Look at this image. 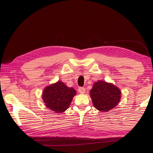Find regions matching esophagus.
<instances>
[{
    "label": "esophagus",
    "mask_w": 153,
    "mask_h": 153,
    "mask_svg": "<svg viewBox=\"0 0 153 153\" xmlns=\"http://www.w3.org/2000/svg\"><path fill=\"white\" fill-rule=\"evenodd\" d=\"M78 92H80V93H81V94H83V93H85V89L84 87H79L78 88Z\"/></svg>",
    "instance_id": "esophagus-1"
}]
</instances>
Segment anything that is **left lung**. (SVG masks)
<instances>
[{
  "mask_svg": "<svg viewBox=\"0 0 153 153\" xmlns=\"http://www.w3.org/2000/svg\"><path fill=\"white\" fill-rule=\"evenodd\" d=\"M90 94L95 108L101 112H107L118 104L121 92L113 84L100 80L94 84Z\"/></svg>",
  "mask_w": 153,
  "mask_h": 153,
  "instance_id": "obj_1",
  "label": "left lung"
}]
</instances>
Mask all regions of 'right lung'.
Segmentation results:
<instances>
[{
    "instance_id": "1",
    "label": "right lung",
    "mask_w": 153,
    "mask_h": 153,
    "mask_svg": "<svg viewBox=\"0 0 153 153\" xmlns=\"http://www.w3.org/2000/svg\"><path fill=\"white\" fill-rule=\"evenodd\" d=\"M76 93L73 87H68L63 82H57L45 88L43 100L48 108L57 113H61L69 107Z\"/></svg>"
}]
</instances>
